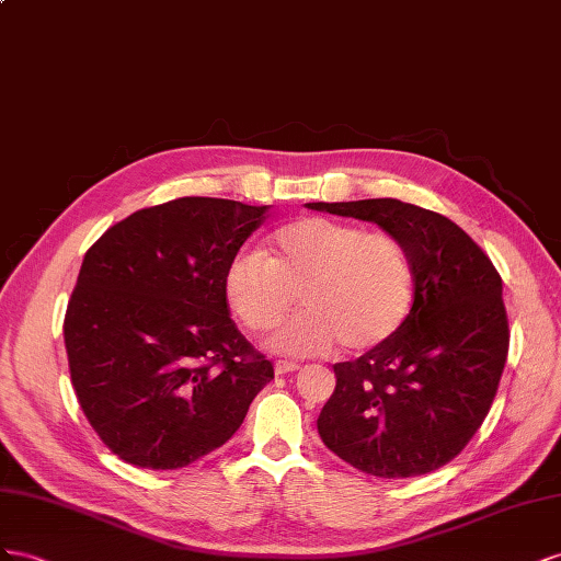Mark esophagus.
I'll use <instances>...</instances> for the list:
<instances>
[{"label":"esophagus","mask_w":561,"mask_h":561,"mask_svg":"<svg viewBox=\"0 0 561 561\" xmlns=\"http://www.w3.org/2000/svg\"><path fill=\"white\" fill-rule=\"evenodd\" d=\"M298 369H300V364H296V362H286V359L275 362V374H277V376L294 374V371H298Z\"/></svg>","instance_id":"34e87169"}]
</instances>
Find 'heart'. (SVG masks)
Returning <instances> with one entry per match:
<instances>
[{"instance_id":"b5f03b06","label":"heart","mask_w":561,"mask_h":561,"mask_svg":"<svg viewBox=\"0 0 561 561\" xmlns=\"http://www.w3.org/2000/svg\"><path fill=\"white\" fill-rule=\"evenodd\" d=\"M296 296L306 310L270 341L275 352L312 357L335 343L378 347L397 335L413 308V255L394 232L308 216L272 234L267 253L244 249L228 265V306L253 333L275 329Z\"/></svg>"}]
</instances>
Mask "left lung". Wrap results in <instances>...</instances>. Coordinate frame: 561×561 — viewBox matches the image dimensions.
<instances>
[{"instance_id":"left-lung-1","label":"left lung","mask_w":561,"mask_h":561,"mask_svg":"<svg viewBox=\"0 0 561 561\" xmlns=\"http://www.w3.org/2000/svg\"><path fill=\"white\" fill-rule=\"evenodd\" d=\"M404 239L415 298L388 343L333 364L335 390L317 419L329 449L366 474L419 477L454 460L482 427L505 369L503 282L454 220L399 199L312 202Z\"/></svg>"}]
</instances>
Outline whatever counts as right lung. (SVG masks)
Instances as JSON below:
<instances>
[{"mask_svg": "<svg viewBox=\"0 0 561 561\" xmlns=\"http://www.w3.org/2000/svg\"><path fill=\"white\" fill-rule=\"evenodd\" d=\"M267 206L181 197L107 228L68 302L72 388L107 449L179 470L226 444L272 362L230 317L226 272Z\"/></svg>", "mask_w": 561, "mask_h": 561, "instance_id": "obj_1", "label": "right lung"}]
</instances>
